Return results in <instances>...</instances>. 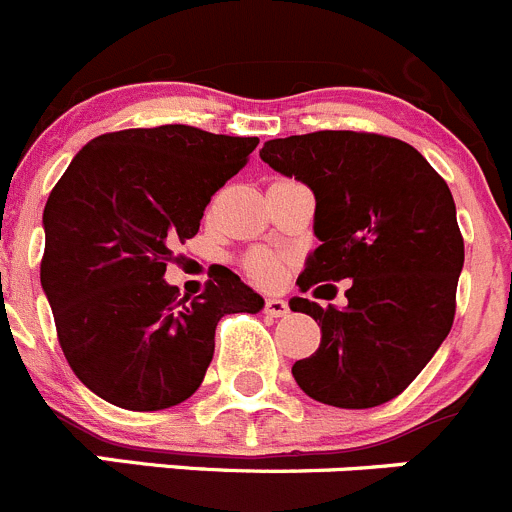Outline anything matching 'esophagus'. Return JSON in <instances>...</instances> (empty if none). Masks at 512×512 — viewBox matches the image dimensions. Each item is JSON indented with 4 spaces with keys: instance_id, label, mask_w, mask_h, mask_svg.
I'll use <instances>...</instances> for the list:
<instances>
[{
    "instance_id": "esophagus-1",
    "label": "esophagus",
    "mask_w": 512,
    "mask_h": 512,
    "mask_svg": "<svg viewBox=\"0 0 512 512\" xmlns=\"http://www.w3.org/2000/svg\"><path fill=\"white\" fill-rule=\"evenodd\" d=\"M265 313L270 315V318H283V315L290 313V308H288V303H285V300L267 298L265 300Z\"/></svg>"
}]
</instances>
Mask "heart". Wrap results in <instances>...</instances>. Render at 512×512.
I'll return each instance as SVG.
<instances>
[{
	"label": "heart",
	"mask_w": 512,
	"mask_h": 512,
	"mask_svg": "<svg viewBox=\"0 0 512 512\" xmlns=\"http://www.w3.org/2000/svg\"><path fill=\"white\" fill-rule=\"evenodd\" d=\"M247 272H250V278L257 280L260 285H278L280 280L285 278V265L280 257L270 255L265 250L252 252L250 257L245 260Z\"/></svg>",
	"instance_id": "heart-1"
}]
</instances>
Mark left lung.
<instances>
[{"label": "left lung", "instance_id": "obj_1", "mask_svg": "<svg viewBox=\"0 0 512 512\" xmlns=\"http://www.w3.org/2000/svg\"><path fill=\"white\" fill-rule=\"evenodd\" d=\"M260 159L315 194L321 245L298 288L353 280L341 310L290 300L321 326L318 351L293 364L295 381L331 407L386 404L417 379L455 321L465 242L450 186L417 148L379 133L272 138Z\"/></svg>", "mask_w": 512, "mask_h": 512}]
</instances>
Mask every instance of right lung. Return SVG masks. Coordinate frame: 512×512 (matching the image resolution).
Here are the masks:
<instances>
[{"label": "right lung", "instance_id": "obj_1", "mask_svg": "<svg viewBox=\"0 0 512 512\" xmlns=\"http://www.w3.org/2000/svg\"><path fill=\"white\" fill-rule=\"evenodd\" d=\"M260 138L194 126L128 128L80 148L42 214V290L70 369L100 399L159 412L189 399L227 313L265 300L219 267L202 295L164 280L171 247L199 232L209 199Z\"/></svg>", "mask_w": 512, "mask_h": 512}]
</instances>
